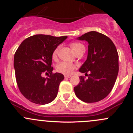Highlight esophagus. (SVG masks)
I'll use <instances>...</instances> for the list:
<instances>
[{
  "label": "esophagus",
  "instance_id": "1",
  "mask_svg": "<svg viewBox=\"0 0 133 133\" xmlns=\"http://www.w3.org/2000/svg\"><path fill=\"white\" fill-rule=\"evenodd\" d=\"M64 78H70V77H71V76H70V75H64Z\"/></svg>",
  "mask_w": 133,
  "mask_h": 133
}]
</instances>
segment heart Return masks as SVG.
<instances>
[{"mask_svg": "<svg viewBox=\"0 0 133 133\" xmlns=\"http://www.w3.org/2000/svg\"><path fill=\"white\" fill-rule=\"evenodd\" d=\"M71 47L76 54L79 50L85 49L84 45L79 42L72 43L71 44ZM58 50H59V47H57L53 53V57L54 58L56 57ZM55 69L58 72L62 73V74H66V75H69V74H71L73 70L76 69V65L74 64H72V63H66V62H61L57 64Z\"/></svg>", "mask_w": 133, "mask_h": 133, "instance_id": "b5f03b06", "label": "heart"}]
</instances>
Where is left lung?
<instances>
[{
	"label": "left lung",
	"mask_w": 133,
	"mask_h": 133,
	"mask_svg": "<svg viewBox=\"0 0 133 133\" xmlns=\"http://www.w3.org/2000/svg\"><path fill=\"white\" fill-rule=\"evenodd\" d=\"M77 39L85 40L89 44L88 57L79 71L89 74L87 79L79 77L80 82L74 88V93L83 102H98L110 93L117 79V51L108 36L96 31L87 32Z\"/></svg>",
	"instance_id": "left-lung-1"
}]
</instances>
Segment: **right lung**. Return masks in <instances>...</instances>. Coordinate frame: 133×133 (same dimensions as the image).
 Wrapping results in <instances>:
<instances>
[{"label": "right lung", "mask_w": 133, "mask_h": 133, "mask_svg": "<svg viewBox=\"0 0 133 133\" xmlns=\"http://www.w3.org/2000/svg\"><path fill=\"white\" fill-rule=\"evenodd\" d=\"M67 36L36 35L21 42L14 55V66L20 92L33 103L45 104L52 102L64 76L53 74L52 55L57 47ZM43 73H50L48 78Z\"/></svg>", "instance_id": "1"}]
</instances>
